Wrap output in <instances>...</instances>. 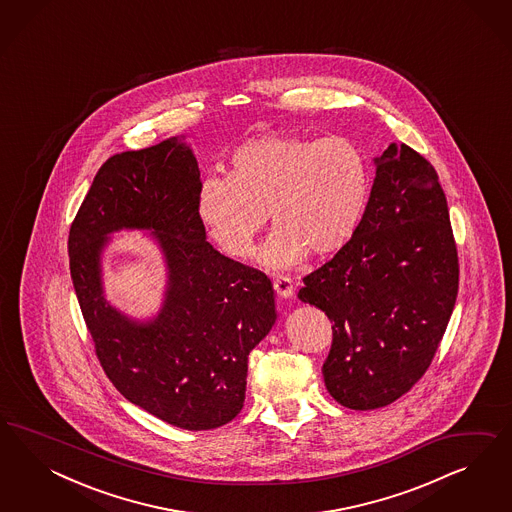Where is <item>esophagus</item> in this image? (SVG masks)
<instances>
[{
	"label": "esophagus",
	"mask_w": 512,
	"mask_h": 512,
	"mask_svg": "<svg viewBox=\"0 0 512 512\" xmlns=\"http://www.w3.org/2000/svg\"><path fill=\"white\" fill-rule=\"evenodd\" d=\"M274 289H276V293H278L279 296L289 298V296L295 293V283H293V279L289 278V276L278 274V276L274 278Z\"/></svg>",
	"instance_id": "34e87169"
}]
</instances>
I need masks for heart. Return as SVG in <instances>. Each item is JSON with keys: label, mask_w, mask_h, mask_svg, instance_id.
Masks as SVG:
<instances>
[{"label": "heart", "mask_w": 512, "mask_h": 512, "mask_svg": "<svg viewBox=\"0 0 512 512\" xmlns=\"http://www.w3.org/2000/svg\"><path fill=\"white\" fill-rule=\"evenodd\" d=\"M370 169L351 140L259 137L234 150L225 178L208 176L197 214L217 246L249 257L266 212L278 229L263 263L291 266L306 251L325 257L349 244L370 199Z\"/></svg>", "instance_id": "b5f03b06"}]
</instances>
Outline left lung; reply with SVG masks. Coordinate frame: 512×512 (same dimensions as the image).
I'll use <instances>...</instances> for the list:
<instances>
[{
    "label": "left lung",
    "mask_w": 512,
    "mask_h": 512,
    "mask_svg": "<svg viewBox=\"0 0 512 512\" xmlns=\"http://www.w3.org/2000/svg\"><path fill=\"white\" fill-rule=\"evenodd\" d=\"M375 165L357 233L298 291L332 321L326 388L357 411L388 405L419 383L449 325L460 279L432 163L407 144H390Z\"/></svg>",
    "instance_id": "left-lung-1"
}]
</instances>
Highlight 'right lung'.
I'll return each mask as SVG.
<instances>
[{
  "instance_id": "right-lung-1",
  "label": "right lung",
  "mask_w": 512,
  "mask_h": 512,
  "mask_svg": "<svg viewBox=\"0 0 512 512\" xmlns=\"http://www.w3.org/2000/svg\"><path fill=\"white\" fill-rule=\"evenodd\" d=\"M199 189L197 161L176 139L112 155L69 231L71 278L103 372L129 402L191 432L240 413L249 353L276 321L266 274L206 242ZM120 228H154L168 257V298L148 326L102 296L98 253Z\"/></svg>"
}]
</instances>
